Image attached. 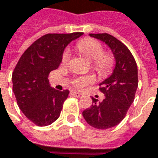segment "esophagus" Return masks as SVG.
<instances>
[{
  "mask_svg": "<svg viewBox=\"0 0 158 158\" xmlns=\"http://www.w3.org/2000/svg\"><path fill=\"white\" fill-rule=\"evenodd\" d=\"M72 95H73L74 97H76V98H81V97H82V94L79 93V92H77V91H73V92H72Z\"/></svg>",
  "mask_w": 158,
  "mask_h": 158,
  "instance_id": "esophagus-1",
  "label": "esophagus"
}]
</instances>
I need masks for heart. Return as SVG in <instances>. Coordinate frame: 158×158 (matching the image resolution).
Listing matches in <instances>:
<instances>
[{
  "label": "heart",
  "instance_id": "b5f03b06",
  "mask_svg": "<svg viewBox=\"0 0 158 158\" xmlns=\"http://www.w3.org/2000/svg\"><path fill=\"white\" fill-rule=\"evenodd\" d=\"M77 48L79 51L89 60L92 61L93 69L100 75H108L114 66V58L108 53L103 51L101 43L93 39H84L78 42ZM69 52L66 50L62 55V62L66 63L69 59ZM91 75L79 77L74 79L73 85L76 88H82L94 82Z\"/></svg>",
  "mask_w": 158,
  "mask_h": 158
}]
</instances>
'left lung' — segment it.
Segmentation results:
<instances>
[{"mask_svg": "<svg viewBox=\"0 0 158 158\" xmlns=\"http://www.w3.org/2000/svg\"><path fill=\"white\" fill-rule=\"evenodd\" d=\"M104 42L111 50L116 65L112 74L99 83L105 95L101 102L92 98L90 108L82 115L87 123L98 129H107L118 125L134 101L138 81L137 67L133 55L120 40L108 33L89 34Z\"/></svg>", "mask_w": 158, "mask_h": 158, "instance_id": "1", "label": "left lung"}]
</instances>
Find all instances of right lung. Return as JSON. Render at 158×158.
I'll list each match as a JSON object with an SVG mask.
<instances>
[{
    "label": "right lung",
    "mask_w": 158,
    "mask_h": 158,
    "mask_svg": "<svg viewBox=\"0 0 158 158\" xmlns=\"http://www.w3.org/2000/svg\"><path fill=\"white\" fill-rule=\"evenodd\" d=\"M83 33L46 34L34 41L20 58L12 73L13 93L22 113L37 126L57 120L69 91L52 89L50 71L62 61L65 48Z\"/></svg>",
    "instance_id": "obj_1"
}]
</instances>
